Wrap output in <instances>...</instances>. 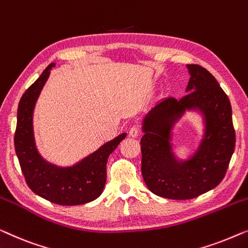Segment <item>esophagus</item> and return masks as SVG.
<instances>
[{
    "label": "esophagus",
    "mask_w": 248,
    "mask_h": 248,
    "mask_svg": "<svg viewBox=\"0 0 248 248\" xmlns=\"http://www.w3.org/2000/svg\"><path fill=\"white\" fill-rule=\"evenodd\" d=\"M139 132H140V129H139L138 125L134 124L130 128V130H129V136L130 137H137V136H139Z\"/></svg>",
    "instance_id": "34e87169"
}]
</instances>
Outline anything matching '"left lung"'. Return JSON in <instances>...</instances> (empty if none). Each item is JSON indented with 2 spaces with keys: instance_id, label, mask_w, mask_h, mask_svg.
Listing matches in <instances>:
<instances>
[{
  "instance_id": "obj_1",
  "label": "left lung",
  "mask_w": 248,
  "mask_h": 248,
  "mask_svg": "<svg viewBox=\"0 0 248 248\" xmlns=\"http://www.w3.org/2000/svg\"><path fill=\"white\" fill-rule=\"evenodd\" d=\"M191 75L186 94L167 96L144 120L140 139L141 174L148 189L172 200L197 198L221 182L235 151L232 106L214 75L198 64L187 65ZM199 107L206 116V138L192 159L177 163L170 153V129L186 108Z\"/></svg>"
}]
</instances>
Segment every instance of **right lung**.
I'll return each mask as SVG.
<instances>
[{
	"label": "right lung",
	"mask_w": 248,
	"mask_h": 248,
	"mask_svg": "<svg viewBox=\"0 0 248 248\" xmlns=\"http://www.w3.org/2000/svg\"><path fill=\"white\" fill-rule=\"evenodd\" d=\"M50 64L39 78L23 93L18 107L15 148L24 180L31 191L61 205H78L95 200L102 193L107 181V162L127 134H121L72 167H57L38 154L33 140L32 113L44 88Z\"/></svg>",
	"instance_id": "add662e5"
}]
</instances>
